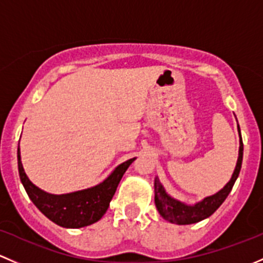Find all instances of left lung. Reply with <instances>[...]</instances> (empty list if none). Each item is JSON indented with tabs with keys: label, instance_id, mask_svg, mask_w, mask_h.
<instances>
[{
	"label": "left lung",
	"instance_id": "8db88e82",
	"mask_svg": "<svg viewBox=\"0 0 263 263\" xmlns=\"http://www.w3.org/2000/svg\"><path fill=\"white\" fill-rule=\"evenodd\" d=\"M238 133H239V154H238L237 166H235L234 172H233L231 181L218 191L216 194L212 196L205 197L200 202L195 205H186L183 202L178 201V200L173 199L170 196L166 191H164L163 186L159 182L158 177L154 180V202H156L157 210L159 214L163 216L166 220L171 221L173 224H178V226H186V224H194L197 221H201L204 219L209 218L212 214L216 212L219 206L224 202L229 192L232 191L233 185H234L235 180L239 176L240 167H242V159H243V142L242 137H240V129L238 125Z\"/></svg>",
	"mask_w": 263,
	"mask_h": 263
}]
</instances>
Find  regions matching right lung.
Masks as SVG:
<instances>
[{
	"label": "right lung",
	"mask_w": 263,
	"mask_h": 263,
	"mask_svg": "<svg viewBox=\"0 0 263 263\" xmlns=\"http://www.w3.org/2000/svg\"><path fill=\"white\" fill-rule=\"evenodd\" d=\"M135 158L119 164L111 175L99 185L86 190L64 195H53L40 190L24 171L20 148H17V166L20 180L35 206L49 220L63 228H82L96 223L109 208L121 177Z\"/></svg>",
	"instance_id": "1"
}]
</instances>
